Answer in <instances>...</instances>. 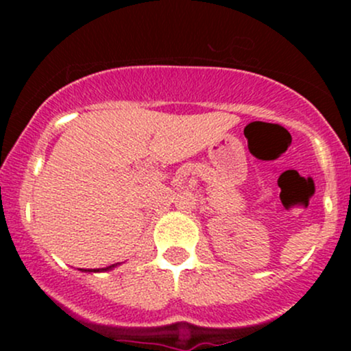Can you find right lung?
I'll return each mask as SVG.
<instances>
[{
	"instance_id": "obj_1",
	"label": "right lung",
	"mask_w": 351,
	"mask_h": 351,
	"mask_svg": "<svg viewBox=\"0 0 351 351\" xmlns=\"http://www.w3.org/2000/svg\"><path fill=\"white\" fill-rule=\"evenodd\" d=\"M117 264H112V265H108V267H104V269H94V271H92V269H80V271L82 272H106V271H110V269H114Z\"/></svg>"
}]
</instances>
